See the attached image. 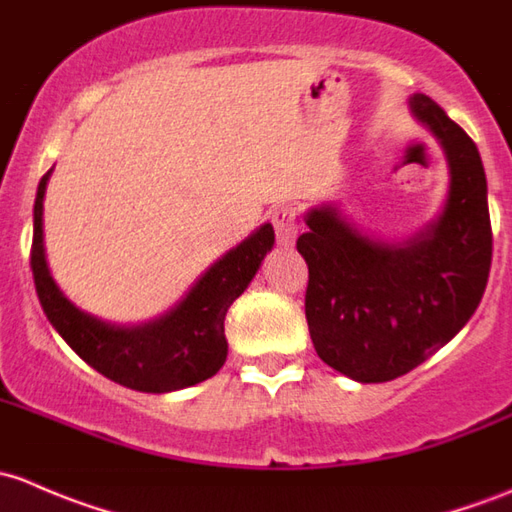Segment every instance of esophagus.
<instances>
[{"instance_id":"1","label":"esophagus","mask_w":512,"mask_h":512,"mask_svg":"<svg viewBox=\"0 0 512 512\" xmlns=\"http://www.w3.org/2000/svg\"><path fill=\"white\" fill-rule=\"evenodd\" d=\"M271 224L273 229H276L278 244L291 246L300 229V219H298V212H295V207H291V204H281V207L273 209Z\"/></svg>"}]
</instances>
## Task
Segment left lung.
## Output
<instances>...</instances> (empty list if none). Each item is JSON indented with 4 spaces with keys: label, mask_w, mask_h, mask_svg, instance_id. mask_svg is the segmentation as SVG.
<instances>
[{
    "label": "left lung",
    "mask_w": 512,
    "mask_h": 512,
    "mask_svg": "<svg viewBox=\"0 0 512 512\" xmlns=\"http://www.w3.org/2000/svg\"><path fill=\"white\" fill-rule=\"evenodd\" d=\"M449 162V197L431 224L387 244L360 234L340 209L305 214L295 246L308 263L305 318L325 365L362 384L397 379L471 320L493 256L488 184L476 142L429 96L409 98Z\"/></svg>",
    "instance_id": "obj_1"
}]
</instances>
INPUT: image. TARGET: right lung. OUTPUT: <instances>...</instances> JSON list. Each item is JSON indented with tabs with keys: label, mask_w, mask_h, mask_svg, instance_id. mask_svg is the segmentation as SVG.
Masks as SVG:
<instances>
[{
	"label": "right lung",
	"mask_w": 512,
	"mask_h": 512,
	"mask_svg": "<svg viewBox=\"0 0 512 512\" xmlns=\"http://www.w3.org/2000/svg\"><path fill=\"white\" fill-rule=\"evenodd\" d=\"M49 177L51 170L36 189L31 271L46 318L71 350L93 370L138 392H175L214 377L229 352L224 335L226 310L246 291L263 256L273 249V226L263 224L221 256L170 313L135 328H120L78 310L51 278L44 251V194Z\"/></svg>",
	"instance_id": "1"
}]
</instances>
